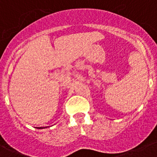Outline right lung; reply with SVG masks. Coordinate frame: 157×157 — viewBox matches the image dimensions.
I'll use <instances>...</instances> for the list:
<instances>
[{
    "instance_id": "obj_1",
    "label": "right lung",
    "mask_w": 157,
    "mask_h": 157,
    "mask_svg": "<svg viewBox=\"0 0 157 157\" xmlns=\"http://www.w3.org/2000/svg\"><path fill=\"white\" fill-rule=\"evenodd\" d=\"M37 129H43L42 127H40V128H37Z\"/></svg>"
}]
</instances>
